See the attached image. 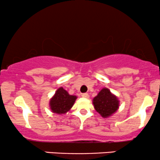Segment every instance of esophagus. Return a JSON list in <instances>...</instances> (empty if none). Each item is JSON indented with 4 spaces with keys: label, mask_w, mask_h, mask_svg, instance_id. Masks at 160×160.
I'll return each mask as SVG.
<instances>
[{
    "label": "esophagus",
    "mask_w": 160,
    "mask_h": 160,
    "mask_svg": "<svg viewBox=\"0 0 160 160\" xmlns=\"http://www.w3.org/2000/svg\"><path fill=\"white\" fill-rule=\"evenodd\" d=\"M82 98H89V95L88 93H83V94H82Z\"/></svg>",
    "instance_id": "34e87169"
}]
</instances>
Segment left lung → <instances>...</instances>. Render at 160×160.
I'll return each mask as SVG.
<instances>
[{
	"instance_id": "obj_1",
	"label": "left lung",
	"mask_w": 160,
	"mask_h": 160,
	"mask_svg": "<svg viewBox=\"0 0 160 160\" xmlns=\"http://www.w3.org/2000/svg\"><path fill=\"white\" fill-rule=\"evenodd\" d=\"M92 104L95 111L103 118L111 117L120 107L118 97L106 87L103 88L92 99Z\"/></svg>"
}]
</instances>
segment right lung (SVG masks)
Listing matches in <instances>:
<instances>
[{"label":"right lung","instance_id":"add662e5","mask_svg":"<svg viewBox=\"0 0 160 160\" xmlns=\"http://www.w3.org/2000/svg\"><path fill=\"white\" fill-rule=\"evenodd\" d=\"M77 98L76 95H70L63 87H59L49 100V108L56 114H65L71 109Z\"/></svg>","mask_w":160,"mask_h":160}]
</instances>
